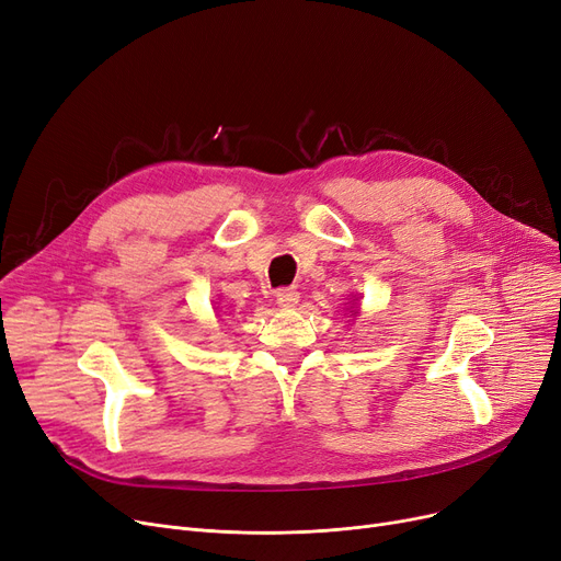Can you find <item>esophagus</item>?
Listing matches in <instances>:
<instances>
[{"mask_svg":"<svg viewBox=\"0 0 561 561\" xmlns=\"http://www.w3.org/2000/svg\"><path fill=\"white\" fill-rule=\"evenodd\" d=\"M275 300H277V305H279L282 309H290V307L298 305L300 294H298V290H296L294 286H290V288H279L277 294H275Z\"/></svg>","mask_w":561,"mask_h":561,"instance_id":"obj_1","label":"esophagus"}]
</instances>
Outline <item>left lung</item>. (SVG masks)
Returning <instances> with one entry per match:
<instances>
[{"label":"left lung","instance_id":"1","mask_svg":"<svg viewBox=\"0 0 561 561\" xmlns=\"http://www.w3.org/2000/svg\"><path fill=\"white\" fill-rule=\"evenodd\" d=\"M355 313H357V311H355Z\"/></svg>","mask_w":561,"mask_h":561}]
</instances>
